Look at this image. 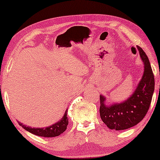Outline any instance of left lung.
<instances>
[{
  "instance_id": "1",
  "label": "left lung",
  "mask_w": 160,
  "mask_h": 160,
  "mask_svg": "<svg viewBox=\"0 0 160 160\" xmlns=\"http://www.w3.org/2000/svg\"><path fill=\"white\" fill-rule=\"evenodd\" d=\"M137 48L145 69L142 78L133 94L125 102L110 106H105V98L100 96V115L110 129L125 130L136 125L144 118L151 104L155 89L154 74L146 52L140 46Z\"/></svg>"
}]
</instances>
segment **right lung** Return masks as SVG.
Masks as SVG:
<instances>
[{"instance_id": "right-lung-1", "label": "right lung", "mask_w": 160, "mask_h": 160, "mask_svg": "<svg viewBox=\"0 0 160 160\" xmlns=\"http://www.w3.org/2000/svg\"><path fill=\"white\" fill-rule=\"evenodd\" d=\"M67 112V110L66 111L63 118H62L59 122H57V123L54 124V125H51V126L49 127H46V128H31V127L26 126V125L20 123V122H18V124L24 128V129L27 130L28 132H31V133L34 134V135H38V136L47 137V138L56 137L61 135L62 133H63L66 131V129H67V127L69 123Z\"/></svg>"}]
</instances>
